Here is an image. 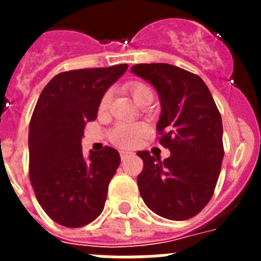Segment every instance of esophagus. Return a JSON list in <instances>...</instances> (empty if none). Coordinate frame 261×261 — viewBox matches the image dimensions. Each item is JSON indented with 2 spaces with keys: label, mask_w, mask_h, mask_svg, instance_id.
Returning <instances> with one entry per match:
<instances>
[{
  "label": "esophagus",
  "mask_w": 261,
  "mask_h": 261,
  "mask_svg": "<svg viewBox=\"0 0 261 261\" xmlns=\"http://www.w3.org/2000/svg\"><path fill=\"white\" fill-rule=\"evenodd\" d=\"M133 153H130V151H126V150H121L120 151V158L121 159H125V158H128L129 155H132Z\"/></svg>",
  "instance_id": "34e87169"
}]
</instances>
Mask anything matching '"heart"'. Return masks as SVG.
Here are the masks:
<instances>
[{"label":"heart","mask_w":261,"mask_h":261,"mask_svg":"<svg viewBox=\"0 0 261 261\" xmlns=\"http://www.w3.org/2000/svg\"><path fill=\"white\" fill-rule=\"evenodd\" d=\"M129 91L132 94L133 99L138 103V100L144 96V94L151 93L150 89L144 84L135 82L129 85ZM111 91H106L103 94L100 103H99V110L105 111L111 102ZM146 133V126L144 124H126L119 123L115 125V128L111 130V141L120 147H132L137 144L142 138V136Z\"/></svg>","instance_id":"1"}]
</instances>
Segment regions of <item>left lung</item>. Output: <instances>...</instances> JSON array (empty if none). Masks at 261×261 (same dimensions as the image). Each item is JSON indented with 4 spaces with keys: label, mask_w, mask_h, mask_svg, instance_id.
Instances as JSON below:
<instances>
[{
    "label": "left lung",
    "mask_w": 261,
    "mask_h": 261,
    "mask_svg": "<svg viewBox=\"0 0 261 261\" xmlns=\"http://www.w3.org/2000/svg\"><path fill=\"white\" fill-rule=\"evenodd\" d=\"M153 85L161 100L156 130L171 155L161 161L138 151L144 170L140 193L150 211L172 221L190 220L213 196L223 159L222 119L199 75L170 64H137L130 69Z\"/></svg>",
    "instance_id": "obj_1"
}]
</instances>
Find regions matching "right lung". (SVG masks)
Returning a JSON list of instances; mask_svg holds the SVG:
<instances>
[{"label":"right lung","mask_w":261,"mask_h":261,"mask_svg":"<svg viewBox=\"0 0 261 261\" xmlns=\"http://www.w3.org/2000/svg\"><path fill=\"white\" fill-rule=\"evenodd\" d=\"M126 69L120 64L64 71L39 96L29 129L30 180L41 208L60 225L82 227L105 208L119 151L106 146L85 159L81 141L103 94Z\"/></svg>","instance_id":"add662e5"}]
</instances>
